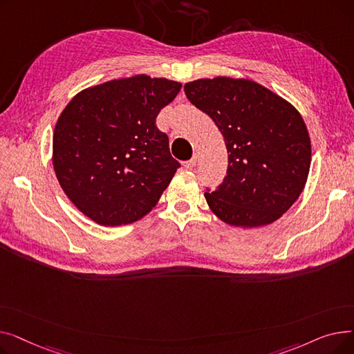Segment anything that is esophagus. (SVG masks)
Segmentation results:
<instances>
[{
	"label": "esophagus",
	"instance_id": "obj_1",
	"mask_svg": "<svg viewBox=\"0 0 354 354\" xmlns=\"http://www.w3.org/2000/svg\"><path fill=\"white\" fill-rule=\"evenodd\" d=\"M196 160H198V158H196V155H194L192 159H189V160H187V162H183V166L187 167V169H192V167L196 165Z\"/></svg>",
	"mask_w": 354,
	"mask_h": 354
}]
</instances>
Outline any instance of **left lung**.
<instances>
[{
	"label": "left lung",
	"instance_id": "8db88e82",
	"mask_svg": "<svg viewBox=\"0 0 354 354\" xmlns=\"http://www.w3.org/2000/svg\"><path fill=\"white\" fill-rule=\"evenodd\" d=\"M215 122L228 151V175L205 192L211 211L228 225L257 228L280 219L303 192L311 142L300 111L254 80L216 76L183 86Z\"/></svg>",
	"mask_w": 354,
	"mask_h": 354
}]
</instances>
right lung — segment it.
I'll use <instances>...</instances> for the list:
<instances>
[{
    "label": "right lung",
    "instance_id": "add662e5",
    "mask_svg": "<svg viewBox=\"0 0 354 354\" xmlns=\"http://www.w3.org/2000/svg\"><path fill=\"white\" fill-rule=\"evenodd\" d=\"M182 84L147 74L83 88L53 135V167L67 198L103 227L142 219L175 176L178 160L156 127Z\"/></svg>",
    "mask_w": 354,
    "mask_h": 354
}]
</instances>
